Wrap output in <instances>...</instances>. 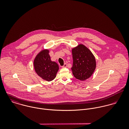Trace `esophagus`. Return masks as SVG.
Listing matches in <instances>:
<instances>
[{
    "mask_svg": "<svg viewBox=\"0 0 129 129\" xmlns=\"http://www.w3.org/2000/svg\"><path fill=\"white\" fill-rule=\"evenodd\" d=\"M66 67H67V63H64V64H63V66H62V68H66Z\"/></svg>",
    "mask_w": 129,
    "mask_h": 129,
    "instance_id": "esophagus-1",
    "label": "esophagus"
}]
</instances>
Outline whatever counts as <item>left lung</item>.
<instances>
[{
    "label": "left lung",
    "mask_w": 129,
    "mask_h": 129,
    "mask_svg": "<svg viewBox=\"0 0 129 129\" xmlns=\"http://www.w3.org/2000/svg\"><path fill=\"white\" fill-rule=\"evenodd\" d=\"M73 64L72 70L74 76L83 81L89 78L96 68V60L91 52L82 44L72 49Z\"/></svg>",
    "instance_id": "1"
}]
</instances>
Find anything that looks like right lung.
I'll return each instance as SVG.
<instances>
[{
    "instance_id": "right-lung-1",
    "label": "right lung",
    "mask_w": 129,
    "mask_h": 129,
    "mask_svg": "<svg viewBox=\"0 0 129 129\" xmlns=\"http://www.w3.org/2000/svg\"><path fill=\"white\" fill-rule=\"evenodd\" d=\"M48 50H43L36 56L34 66L36 73L43 79L48 81L53 80L56 76L59 67L51 60Z\"/></svg>"
}]
</instances>
